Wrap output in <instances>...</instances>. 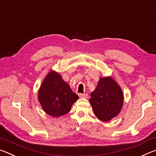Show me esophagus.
Listing matches in <instances>:
<instances>
[{
    "instance_id": "obj_1",
    "label": "esophagus",
    "mask_w": 156,
    "mask_h": 156,
    "mask_svg": "<svg viewBox=\"0 0 156 156\" xmlns=\"http://www.w3.org/2000/svg\"><path fill=\"white\" fill-rule=\"evenodd\" d=\"M78 96L80 98H87L88 94H78Z\"/></svg>"
}]
</instances>
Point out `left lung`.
I'll list each match as a JSON object with an SVG mask.
<instances>
[{"mask_svg": "<svg viewBox=\"0 0 156 156\" xmlns=\"http://www.w3.org/2000/svg\"><path fill=\"white\" fill-rule=\"evenodd\" d=\"M123 101L122 89L110 77L99 79L90 99L96 117L103 122H108L119 113Z\"/></svg>", "mask_w": 156, "mask_h": 156, "instance_id": "1", "label": "left lung"}]
</instances>
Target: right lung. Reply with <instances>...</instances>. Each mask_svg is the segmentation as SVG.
I'll return each instance as SVG.
<instances>
[{"instance_id": "add662e5", "label": "right lung", "mask_w": 156, "mask_h": 156, "mask_svg": "<svg viewBox=\"0 0 156 156\" xmlns=\"http://www.w3.org/2000/svg\"><path fill=\"white\" fill-rule=\"evenodd\" d=\"M38 98L43 110L52 117H60L71 110L73 103L78 99L60 74L52 71L39 88Z\"/></svg>"}]
</instances>
